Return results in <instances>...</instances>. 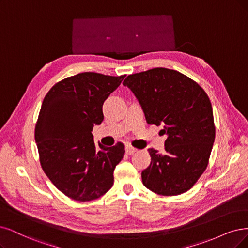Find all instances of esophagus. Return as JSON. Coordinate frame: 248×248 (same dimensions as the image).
Masks as SVG:
<instances>
[{
	"mask_svg": "<svg viewBox=\"0 0 248 248\" xmlns=\"http://www.w3.org/2000/svg\"><path fill=\"white\" fill-rule=\"evenodd\" d=\"M136 151H137V149L134 148L133 146H131V145H126V146H125V153H126V154L132 155V154H134Z\"/></svg>",
	"mask_w": 248,
	"mask_h": 248,
	"instance_id": "obj_1",
	"label": "esophagus"
}]
</instances>
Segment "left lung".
Here are the masks:
<instances>
[{
    "instance_id": "obj_1",
    "label": "left lung",
    "mask_w": 248,
    "mask_h": 248,
    "mask_svg": "<svg viewBox=\"0 0 248 248\" xmlns=\"http://www.w3.org/2000/svg\"><path fill=\"white\" fill-rule=\"evenodd\" d=\"M129 88L149 124L163 125L166 153L148 149L151 162L142 171L146 188L163 196L185 193L207 168L215 142L213 107L204 90L183 73L152 68L127 76Z\"/></svg>"
}]
</instances>
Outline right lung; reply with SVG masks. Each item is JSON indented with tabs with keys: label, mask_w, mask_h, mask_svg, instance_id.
Returning <instances> with one entry per match:
<instances>
[{
	"label": "right lung",
	"mask_w": 248,
	"mask_h": 248,
	"mask_svg": "<svg viewBox=\"0 0 248 248\" xmlns=\"http://www.w3.org/2000/svg\"><path fill=\"white\" fill-rule=\"evenodd\" d=\"M125 76L81 72L55 84L45 96L34 138L43 170L69 198L91 201L112 187L124 145H95L92 131L103 122L104 101Z\"/></svg>",
	"instance_id": "1"
}]
</instances>
